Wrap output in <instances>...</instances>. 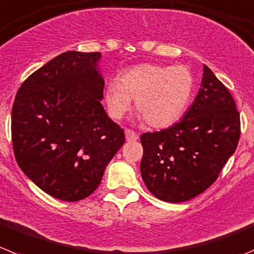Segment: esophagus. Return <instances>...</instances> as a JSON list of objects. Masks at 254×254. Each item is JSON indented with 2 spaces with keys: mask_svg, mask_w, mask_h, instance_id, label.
Returning a JSON list of instances; mask_svg holds the SVG:
<instances>
[{
  "mask_svg": "<svg viewBox=\"0 0 254 254\" xmlns=\"http://www.w3.org/2000/svg\"><path fill=\"white\" fill-rule=\"evenodd\" d=\"M125 133H126V139L127 141H137L138 139V134L136 133L134 131H132V129H125Z\"/></svg>",
  "mask_w": 254,
  "mask_h": 254,
  "instance_id": "obj_1",
  "label": "esophagus"
}]
</instances>
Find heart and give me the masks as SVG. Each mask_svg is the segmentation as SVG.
I'll list each match as a JSON object with an SVG mask.
<instances>
[{
    "mask_svg": "<svg viewBox=\"0 0 254 254\" xmlns=\"http://www.w3.org/2000/svg\"><path fill=\"white\" fill-rule=\"evenodd\" d=\"M194 90V76L186 66L141 64L126 70L121 83L109 81L104 92L112 118L121 120L136 99V108L155 128L174 125L184 115Z\"/></svg>",
    "mask_w": 254,
    "mask_h": 254,
    "instance_id": "1",
    "label": "heart"
}]
</instances>
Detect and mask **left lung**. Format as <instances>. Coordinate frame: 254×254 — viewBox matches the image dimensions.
Wrapping results in <instances>:
<instances>
[{
	"label": "left lung",
	"instance_id": "left-lung-1",
	"mask_svg": "<svg viewBox=\"0 0 254 254\" xmlns=\"http://www.w3.org/2000/svg\"><path fill=\"white\" fill-rule=\"evenodd\" d=\"M201 88L181 121L141 136V175L151 194L183 203L205 191L233 155L241 137L236 102L204 65Z\"/></svg>",
	"mask_w": 254,
	"mask_h": 254
}]
</instances>
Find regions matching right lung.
<instances>
[{
    "label": "right lung",
    "instance_id": "add662e5",
    "mask_svg": "<svg viewBox=\"0 0 254 254\" xmlns=\"http://www.w3.org/2000/svg\"><path fill=\"white\" fill-rule=\"evenodd\" d=\"M101 53L66 51L21 84L11 115L16 161L43 191L64 201L89 196L125 143L101 99Z\"/></svg>",
    "mask_w": 254,
    "mask_h": 254
}]
</instances>
